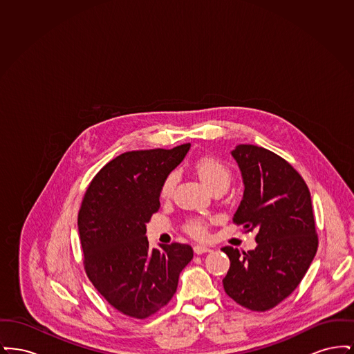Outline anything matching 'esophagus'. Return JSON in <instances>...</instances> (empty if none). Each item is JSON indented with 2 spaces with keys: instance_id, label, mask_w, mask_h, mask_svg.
Masks as SVG:
<instances>
[{
  "instance_id": "34e87169",
  "label": "esophagus",
  "mask_w": 354,
  "mask_h": 354,
  "mask_svg": "<svg viewBox=\"0 0 354 354\" xmlns=\"http://www.w3.org/2000/svg\"><path fill=\"white\" fill-rule=\"evenodd\" d=\"M212 250L209 248V247H207V245H203V244H198V245H195L194 247V252L196 253V254H202V253L211 252Z\"/></svg>"
}]
</instances>
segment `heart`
<instances>
[{"label": "heart", "instance_id": "b5f03b06", "mask_svg": "<svg viewBox=\"0 0 354 354\" xmlns=\"http://www.w3.org/2000/svg\"><path fill=\"white\" fill-rule=\"evenodd\" d=\"M194 169L203 185H205L209 191L221 189L225 191L232 180V171L230 166H227L224 162H221L218 158L211 155H204L195 160ZM176 185V174L171 172L163 183L160 185L159 195L162 199H167L171 196L174 188ZM185 231L191 235L204 237L207 235V224L205 220L192 219L185 224Z\"/></svg>", "mask_w": 354, "mask_h": 354}]
</instances>
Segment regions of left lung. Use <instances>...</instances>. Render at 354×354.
Listing matches in <instances>:
<instances>
[{
	"label": "left lung",
	"mask_w": 354,
	"mask_h": 354,
	"mask_svg": "<svg viewBox=\"0 0 354 354\" xmlns=\"http://www.w3.org/2000/svg\"><path fill=\"white\" fill-rule=\"evenodd\" d=\"M232 156L244 182L234 223L257 232V247L221 248L231 261L223 286L239 305L266 312L299 286L317 252L310 192L286 159L264 147L239 145Z\"/></svg>",
	"instance_id": "8db88e82"
}]
</instances>
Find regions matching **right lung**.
Returning a JSON list of instances; mask_svg holds the SVG:
<instances>
[{
	"instance_id": "1",
	"label": "right lung",
	"mask_w": 354,
	"mask_h": 354,
	"mask_svg": "<svg viewBox=\"0 0 354 354\" xmlns=\"http://www.w3.org/2000/svg\"><path fill=\"white\" fill-rule=\"evenodd\" d=\"M189 147L120 153L84 192L78 231L86 274L104 300L129 317L143 320L166 306L194 257L192 248L180 243L151 250L146 236V224L160 207V185Z\"/></svg>"
}]
</instances>
